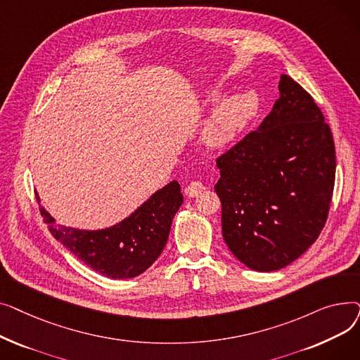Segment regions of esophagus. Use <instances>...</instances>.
Segmentation results:
<instances>
[{
    "label": "esophagus",
    "instance_id": "obj_1",
    "mask_svg": "<svg viewBox=\"0 0 360 360\" xmlns=\"http://www.w3.org/2000/svg\"><path fill=\"white\" fill-rule=\"evenodd\" d=\"M204 190H205V186L200 181H194V182H191L190 185L185 188V194L190 197V198H194V197L200 195Z\"/></svg>",
    "mask_w": 360,
    "mask_h": 360
}]
</instances>
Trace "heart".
<instances>
[{"mask_svg":"<svg viewBox=\"0 0 360 360\" xmlns=\"http://www.w3.org/2000/svg\"><path fill=\"white\" fill-rule=\"evenodd\" d=\"M220 98L219 91H213L207 102H216ZM258 109V98L252 91H240L226 98L205 122L202 139L207 146L223 148L229 146L240 132L247 128Z\"/></svg>","mask_w":360,"mask_h":360,"instance_id":"obj_1","label":"heart"}]
</instances>
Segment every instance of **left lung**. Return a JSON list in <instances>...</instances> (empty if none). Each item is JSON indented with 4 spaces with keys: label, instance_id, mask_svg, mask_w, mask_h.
Listing matches in <instances>:
<instances>
[{
    "label": "left lung",
    "instance_id": "obj_1",
    "mask_svg": "<svg viewBox=\"0 0 360 360\" xmlns=\"http://www.w3.org/2000/svg\"><path fill=\"white\" fill-rule=\"evenodd\" d=\"M280 98L258 129L217 158L223 239L255 271L289 266L327 221L335 150L311 94L283 74Z\"/></svg>",
    "mask_w": 360,
    "mask_h": 360
}]
</instances>
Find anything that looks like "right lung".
Listing matches in <instances>:
<instances>
[{"label":"right lung","instance_id":"obj_1","mask_svg":"<svg viewBox=\"0 0 360 360\" xmlns=\"http://www.w3.org/2000/svg\"><path fill=\"white\" fill-rule=\"evenodd\" d=\"M182 202L181 185L172 181L129 217L108 229L80 231L55 224V219L44 207L41 216L53 238L86 266L110 278H131L146 271L159 258Z\"/></svg>","mask_w":360,"mask_h":360}]
</instances>
